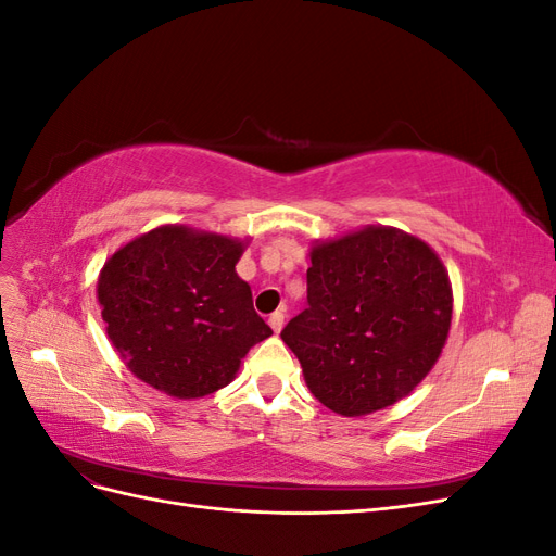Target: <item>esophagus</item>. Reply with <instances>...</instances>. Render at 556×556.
Returning a JSON list of instances; mask_svg holds the SVG:
<instances>
[{
	"label": "esophagus",
	"mask_w": 556,
	"mask_h": 556,
	"mask_svg": "<svg viewBox=\"0 0 556 556\" xmlns=\"http://www.w3.org/2000/svg\"><path fill=\"white\" fill-rule=\"evenodd\" d=\"M268 325H271V329H274L276 333H280V329H282V325H285V313H282V311H276V313L268 315Z\"/></svg>",
	"instance_id": "obj_1"
}]
</instances>
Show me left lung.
<instances>
[{"label": "left lung", "instance_id": "1", "mask_svg": "<svg viewBox=\"0 0 556 556\" xmlns=\"http://www.w3.org/2000/svg\"><path fill=\"white\" fill-rule=\"evenodd\" d=\"M308 308L280 331L329 410L362 417L408 396L439 362L452 288L439 255L394 227L311 250Z\"/></svg>", "mask_w": 556, "mask_h": 556}]
</instances>
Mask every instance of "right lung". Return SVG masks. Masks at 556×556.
<instances>
[{"instance_id": "obj_1", "label": "right lung", "mask_w": 556, "mask_h": 556, "mask_svg": "<svg viewBox=\"0 0 556 556\" xmlns=\"http://www.w3.org/2000/svg\"><path fill=\"white\" fill-rule=\"evenodd\" d=\"M243 241L164 225L123 245L97 280L106 333L129 371L176 399H199L237 376L271 327L239 278Z\"/></svg>"}]
</instances>
